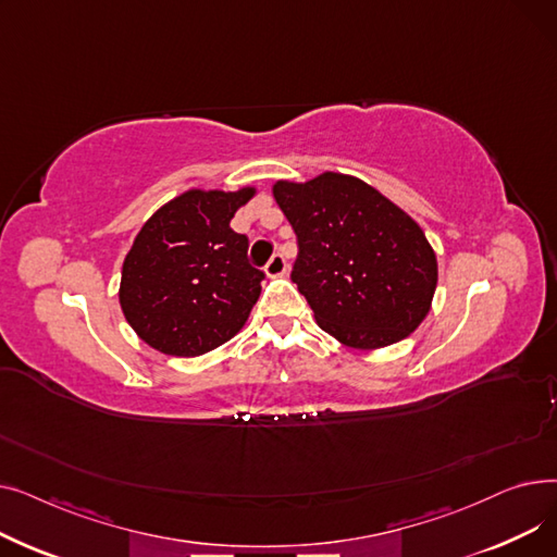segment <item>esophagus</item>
<instances>
[{"mask_svg":"<svg viewBox=\"0 0 557 557\" xmlns=\"http://www.w3.org/2000/svg\"><path fill=\"white\" fill-rule=\"evenodd\" d=\"M286 273V259H284V255H273L271 257V261L267 263V275L269 277H280V275H284Z\"/></svg>","mask_w":557,"mask_h":557,"instance_id":"34e87169","label":"esophagus"}]
</instances>
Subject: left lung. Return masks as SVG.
Instances as JSON below:
<instances>
[{
    "label": "left lung",
    "instance_id": "1",
    "mask_svg": "<svg viewBox=\"0 0 557 557\" xmlns=\"http://www.w3.org/2000/svg\"><path fill=\"white\" fill-rule=\"evenodd\" d=\"M273 196L294 225L290 277L320 330L357 349L406 338L431 309L437 261L422 227L355 175L325 171L277 181Z\"/></svg>",
    "mask_w": 557,
    "mask_h": 557
}]
</instances>
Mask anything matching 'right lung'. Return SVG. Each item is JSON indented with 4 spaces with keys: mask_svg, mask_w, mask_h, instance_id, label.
<instances>
[{
    "mask_svg": "<svg viewBox=\"0 0 557 557\" xmlns=\"http://www.w3.org/2000/svg\"><path fill=\"white\" fill-rule=\"evenodd\" d=\"M257 194L189 189L141 225L122 269L120 305L135 334L171 357H200L237 334L263 273L248 261V237L230 227Z\"/></svg>",
    "mask_w": 557,
    "mask_h": 557,
    "instance_id": "right-lung-1",
    "label": "right lung"
}]
</instances>
